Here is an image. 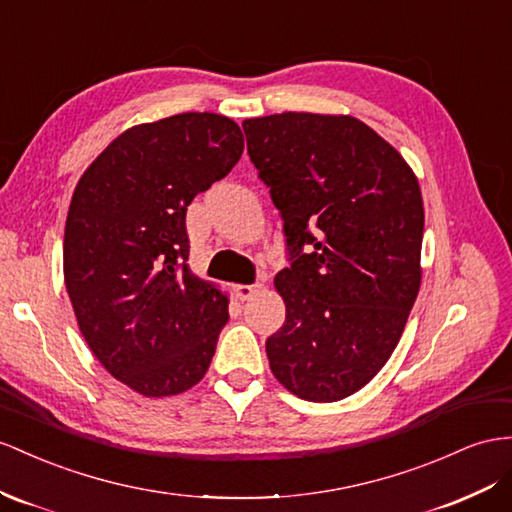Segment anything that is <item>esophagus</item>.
I'll use <instances>...</instances> for the list:
<instances>
[{"instance_id":"esophagus-1","label":"esophagus","mask_w":512,"mask_h":512,"mask_svg":"<svg viewBox=\"0 0 512 512\" xmlns=\"http://www.w3.org/2000/svg\"><path fill=\"white\" fill-rule=\"evenodd\" d=\"M259 290H261V283H253V285H235V294H238L240 300H251Z\"/></svg>"}]
</instances>
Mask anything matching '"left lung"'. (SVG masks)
Returning <instances> with one entry per match:
<instances>
[{"mask_svg": "<svg viewBox=\"0 0 512 512\" xmlns=\"http://www.w3.org/2000/svg\"><path fill=\"white\" fill-rule=\"evenodd\" d=\"M281 212L285 322L274 378L309 402L352 396L398 346L422 281L424 203L404 157L355 116L283 112L242 123Z\"/></svg>", "mask_w": 512, "mask_h": 512, "instance_id": "8db88e82", "label": "left lung"}]
</instances>
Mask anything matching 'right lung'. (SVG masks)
Masks as SVG:
<instances>
[{"label": "right lung", "mask_w": 512, "mask_h": 512, "mask_svg": "<svg viewBox=\"0 0 512 512\" xmlns=\"http://www.w3.org/2000/svg\"><path fill=\"white\" fill-rule=\"evenodd\" d=\"M244 151L231 119L186 112L112 140L77 181L64 227V283L90 350L147 398L205 376L229 298L188 268V205Z\"/></svg>", "instance_id": "obj_1"}]
</instances>
